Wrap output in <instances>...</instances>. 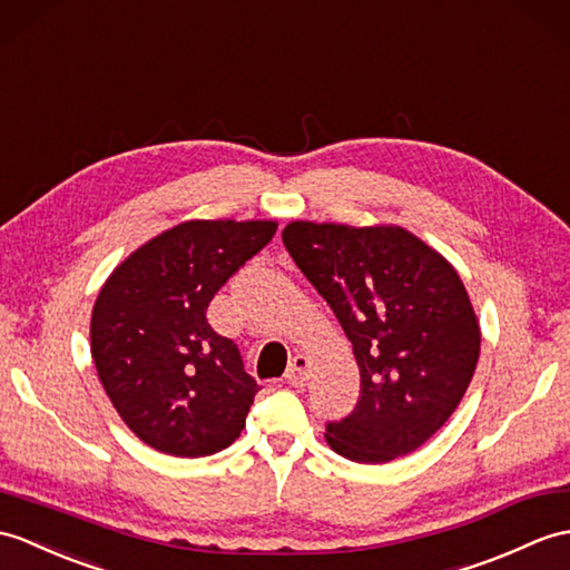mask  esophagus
<instances>
[{"label":"esophagus","instance_id":"obj_1","mask_svg":"<svg viewBox=\"0 0 570 570\" xmlns=\"http://www.w3.org/2000/svg\"><path fill=\"white\" fill-rule=\"evenodd\" d=\"M308 366H311V362L306 360V356L296 354L286 368V383H291L294 389H301L303 383L308 381Z\"/></svg>","mask_w":570,"mask_h":570}]
</instances>
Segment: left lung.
I'll return each mask as SVG.
<instances>
[{
  "mask_svg": "<svg viewBox=\"0 0 570 570\" xmlns=\"http://www.w3.org/2000/svg\"><path fill=\"white\" fill-rule=\"evenodd\" d=\"M284 247L352 342L360 401L325 422L340 456L386 464L425 444L464 399L481 330L459 274L403 228L288 223Z\"/></svg>",
  "mask_w": 570,
  "mask_h": 570,
  "instance_id": "obj_1",
  "label": "left lung"
}]
</instances>
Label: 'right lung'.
<instances>
[{"label":"right lung","instance_id":"1","mask_svg":"<svg viewBox=\"0 0 570 570\" xmlns=\"http://www.w3.org/2000/svg\"><path fill=\"white\" fill-rule=\"evenodd\" d=\"M274 233L272 220H187L136 249L99 291L91 313L99 381L157 452L208 456L240 436L259 386L206 311Z\"/></svg>","mask_w":570,"mask_h":570}]
</instances>
